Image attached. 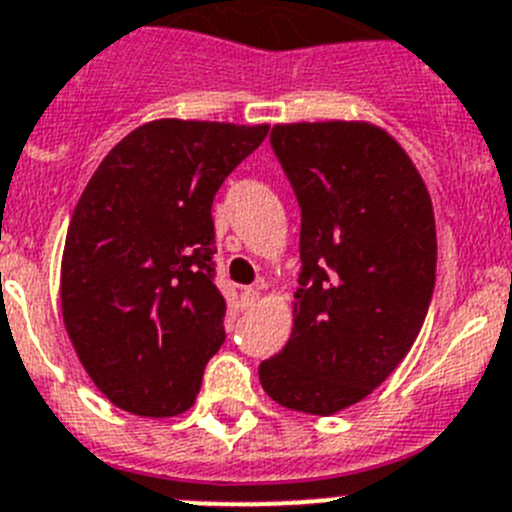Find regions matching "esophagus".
Masks as SVG:
<instances>
[{
    "label": "esophagus",
    "instance_id": "1",
    "mask_svg": "<svg viewBox=\"0 0 512 512\" xmlns=\"http://www.w3.org/2000/svg\"><path fill=\"white\" fill-rule=\"evenodd\" d=\"M259 299H261V289L259 287H248V289H243V292H241V302H243V307H246V309L256 307V304H259Z\"/></svg>",
    "mask_w": 512,
    "mask_h": 512
}]
</instances>
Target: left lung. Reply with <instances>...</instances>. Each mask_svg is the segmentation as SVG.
Masks as SVG:
<instances>
[{"mask_svg": "<svg viewBox=\"0 0 512 512\" xmlns=\"http://www.w3.org/2000/svg\"><path fill=\"white\" fill-rule=\"evenodd\" d=\"M271 147L302 208L292 337L259 365L279 406L330 416L406 358L437 279V225L411 157L368 121L276 124Z\"/></svg>", "mask_w": 512, "mask_h": 512, "instance_id": "1", "label": "left lung"}]
</instances>
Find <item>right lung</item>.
<instances>
[{
  "label": "right lung",
  "instance_id": "1",
  "mask_svg": "<svg viewBox=\"0 0 512 512\" xmlns=\"http://www.w3.org/2000/svg\"><path fill=\"white\" fill-rule=\"evenodd\" d=\"M269 124L157 119L126 134L70 218L60 307L75 355L114 406L187 411L225 340L213 198Z\"/></svg>",
  "mask_w": 512,
  "mask_h": 512
}]
</instances>
